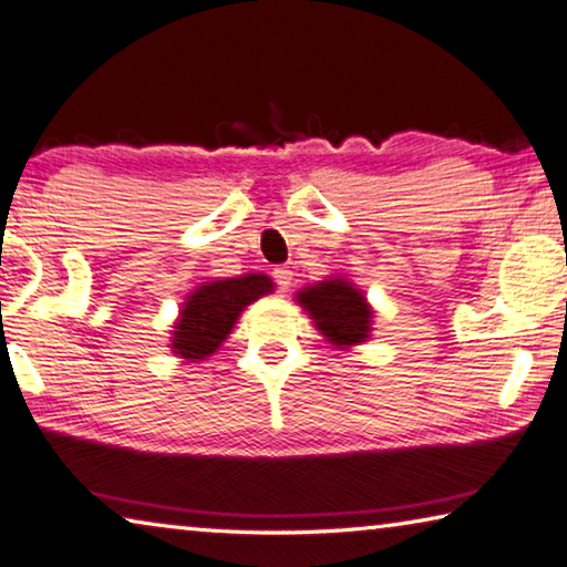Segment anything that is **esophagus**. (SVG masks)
<instances>
[{"label": "esophagus", "instance_id": "1", "mask_svg": "<svg viewBox=\"0 0 567 567\" xmlns=\"http://www.w3.org/2000/svg\"><path fill=\"white\" fill-rule=\"evenodd\" d=\"M274 278H276L278 289L289 291V286H291V281H293V271H291L289 266H281V268H276V271H274Z\"/></svg>", "mask_w": 567, "mask_h": 567}]
</instances>
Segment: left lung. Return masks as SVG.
<instances>
[{
	"mask_svg": "<svg viewBox=\"0 0 567 567\" xmlns=\"http://www.w3.org/2000/svg\"><path fill=\"white\" fill-rule=\"evenodd\" d=\"M296 303L309 313L313 327L337 349H351L371 339L374 309L361 289L344 276H329L323 281L296 291Z\"/></svg>",
	"mask_w": 567,
	"mask_h": 567,
	"instance_id": "obj_1",
	"label": "left lung"
}]
</instances>
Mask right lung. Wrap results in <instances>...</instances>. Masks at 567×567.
Listing matches in <instances>:
<instances>
[{"label":"right lung","instance_id":"1","mask_svg":"<svg viewBox=\"0 0 567 567\" xmlns=\"http://www.w3.org/2000/svg\"><path fill=\"white\" fill-rule=\"evenodd\" d=\"M274 293V281L266 274L216 278L196 286L183 301L171 331V351L185 364H196L216 354L234 331L246 306Z\"/></svg>","mask_w":567,"mask_h":567}]
</instances>
